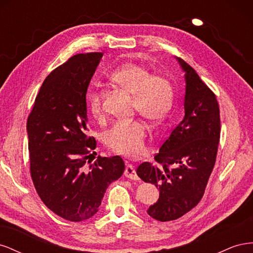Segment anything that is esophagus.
I'll use <instances>...</instances> for the list:
<instances>
[{"label":"esophagus","mask_w":253,"mask_h":253,"mask_svg":"<svg viewBox=\"0 0 253 253\" xmlns=\"http://www.w3.org/2000/svg\"><path fill=\"white\" fill-rule=\"evenodd\" d=\"M125 176L129 179L133 180H138V176L136 174V171L134 170V167L132 165H126V170H125Z\"/></svg>","instance_id":"1"}]
</instances>
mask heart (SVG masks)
Listing matches in <instances>:
<instances>
[{
	"label": "heart",
	"instance_id": "1",
	"mask_svg": "<svg viewBox=\"0 0 253 253\" xmlns=\"http://www.w3.org/2000/svg\"><path fill=\"white\" fill-rule=\"evenodd\" d=\"M109 79L133 96V109L151 122H160L171 111L175 90L165 76L154 75L142 65L126 62L115 68ZM86 106L97 120L104 118L103 95L99 90L86 94ZM147 128L140 120L117 121L105 134L106 147L120 155L138 157L144 151Z\"/></svg>",
	"mask_w": 253,
	"mask_h": 253
}]
</instances>
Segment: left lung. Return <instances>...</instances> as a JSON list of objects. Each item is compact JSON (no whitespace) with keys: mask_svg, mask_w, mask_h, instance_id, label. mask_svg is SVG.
<instances>
[{"mask_svg":"<svg viewBox=\"0 0 253 253\" xmlns=\"http://www.w3.org/2000/svg\"><path fill=\"white\" fill-rule=\"evenodd\" d=\"M185 117L173 128L154 156L156 165L142 163L137 175L159 189V200L148 209L157 220L185 215L201 202L215 165L220 136L219 105L215 94L186 61Z\"/></svg>","mask_w":253,"mask_h":253,"instance_id":"left-lung-1","label":"left lung"}]
</instances>
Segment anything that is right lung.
Wrapping results in <instances>:
<instances>
[{"mask_svg":"<svg viewBox=\"0 0 253 253\" xmlns=\"http://www.w3.org/2000/svg\"><path fill=\"white\" fill-rule=\"evenodd\" d=\"M101 58L102 52L78 53L55 68L27 118L29 171L37 193L49 210L71 221L96 214L106 189L125 172L120 156H98L90 164L96 140L87 136L85 96Z\"/></svg>","mask_w":253,"mask_h":253,"instance_id":"1","label":"right lung"}]
</instances>
